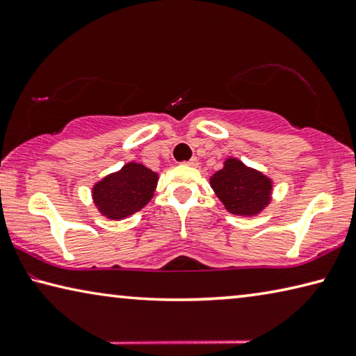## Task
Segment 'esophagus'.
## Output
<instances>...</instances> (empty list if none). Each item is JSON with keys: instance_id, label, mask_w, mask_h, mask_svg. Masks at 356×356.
Here are the masks:
<instances>
[{"instance_id": "esophagus-1", "label": "esophagus", "mask_w": 356, "mask_h": 356, "mask_svg": "<svg viewBox=\"0 0 356 356\" xmlns=\"http://www.w3.org/2000/svg\"><path fill=\"white\" fill-rule=\"evenodd\" d=\"M184 165H186V166H191V168H196V166L200 165V163H197V159L195 156V159H191V160H188V161H185Z\"/></svg>"}]
</instances>
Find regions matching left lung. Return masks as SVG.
<instances>
[{"label": "left lung", "mask_w": 356, "mask_h": 356, "mask_svg": "<svg viewBox=\"0 0 356 356\" xmlns=\"http://www.w3.org/2000/svg\"><path fill=\"white\" fill-rule=\"evenodd\" d=\"M209 180L216 197L232 215L251 218L272 202L273 180L236 156H227L221 170Z\"/></svg>", "instance_id": "obj_1"}]
</instances>
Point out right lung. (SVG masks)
Returning <instances> with one entry per match:
<instances>
[{
  "label": "right lung",
  "mask_w": 356,
  "mask_h": 356,
  "mask_svg": "<svg viewBox=\"0 0 356 356\" xmlns=\"http://www.w3.org/2000/svg\"><path fill=\"white\" fill-rule=\"evenodd\" d=\"M159 174L138 161H129L119 171L92 186V202L108 220H124L136 213L154 197Z\"/></svg>",
  "instance_id": "1"
}]
</instances>
